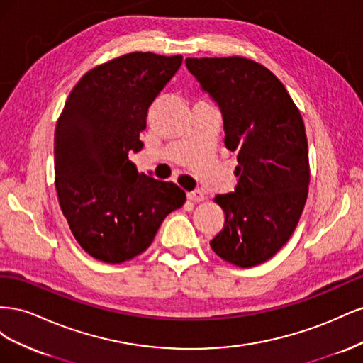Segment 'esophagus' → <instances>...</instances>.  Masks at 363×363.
Segmentation results:
<instances>
[{"label": "esophagus", "mask_w": 363, "mask_h": 363, "mask_svg": "<svg viewBox=\"0 0 363 363\" xmlns=\"http://www.w3.org/2000/svg\"><path fill=\"white\" fill-rule=\"evenodd\" d=\"M188 199H189L191 201H203V200L206 199V195H204L203 191L195 189V191L188 192Z\"/></svg>", "instance_id": "34e87169"}]
</instances>
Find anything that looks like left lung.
<instances>
[{
	"label": "left lung",
	"instance_id": "8db88e82",
	"mask_svg": "<svg viewBox=\"0 0 363 363\" xmlns=\"http://www.w3.org/2000/svg\"><path fill=\"white\" fill-rule=\"evenodd\" d=\"M224 119V144L238 155L235 192L213 201L225 213L211 247L251 268L271 259L300 221L311 182L306 128L286 87L263 65L239 56L186 59Z\"/></svg>",
	"mask_w": 363,
	"mask_h": 363
}]
</instances>
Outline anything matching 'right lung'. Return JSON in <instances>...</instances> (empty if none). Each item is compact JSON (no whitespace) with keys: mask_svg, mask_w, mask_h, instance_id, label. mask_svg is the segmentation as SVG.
<instances>
[{"mask_svg":"<svg viewBox=\"0 0 363 363\" xmlns=\"http://www.w3.org/2000/svg\"><path fill=\"white\" fill-rule=\"evenodd\" d=\"M183 57L128 52L87 71L74 86L54 135V183L77 242L96 260L144 252L162 221L186 201L172 182L136 169L148 108Z\"/></svg>","mask_w":363,"mask_h":363,"instance_id":"1","label":"right lung"}]
</instances>
